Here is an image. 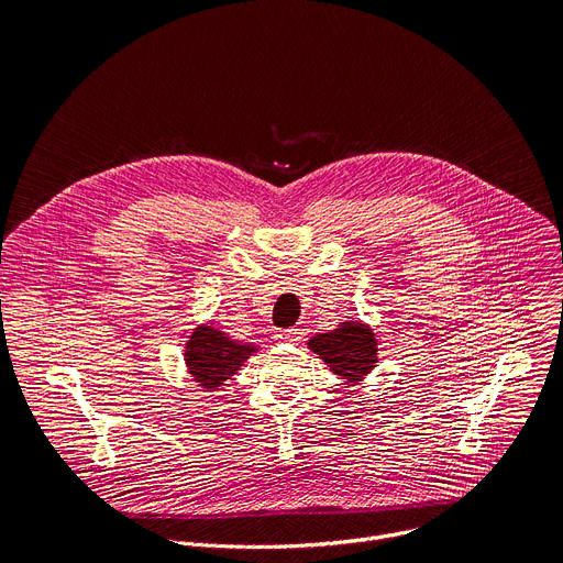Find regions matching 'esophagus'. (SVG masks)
Masks as SVG:
<instances>
[{
	"label": "esophagus",
	"instance_id": "34e87169",
	"mask_svg": "<svg viewBox=\"0 0 563 563\" xmlns=\"http://www.w3.org/2000/svg\"><path fill=\"white\" fill-rule=\"evenodd\" d=\"M302 334H305L302 328H289V330H278L276 339L283 343H298L302 339Z\"/></svg>",
	"mask_w": 563,
	"mask_h": 563
}]
</instances>
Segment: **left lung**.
Segmentation results:
<instances>
[{"instance_id": "obj_1", "label": "left lung", "mask_w": 563, "mask_h": 563, "mask_svg": "<svg viewBox=\"0 0 563 563\" xmlns=\"http://www.w3.org/2000/svg\"><path fill=\"white\" fill-rule=\"evenodd\" d=\"M309 347L323 358L332 372L347 380H361L376 363V339L358 323H343L330 334H318Z\"/></svg>"}]
</instances>
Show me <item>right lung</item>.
I'll use <instances>...</instances> for the list:
<instances>
[{
    "mask_svg": "<svg viewBox=\"0 0 563 563\" xmlns=\"http://www.w3.org/2000/svg\"><path fill=\"white\" fill-rule=\"evenodd\" d=\"M252 352V345H240L218 330L198 328L187 345V365L202 387H220Z\"/></svg>",
    "mask_w": 563,
    "mask_h": 563,
    "instance_id": "right-lung-1",
    "label": "right lung"
}]
</instances>
